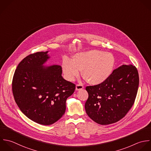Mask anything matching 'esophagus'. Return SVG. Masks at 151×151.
<instances>
[{
  "label": "esophagus",
  "mask_w": 151,
  "mask_h": 151,
  "mask_svg": "<svg viewBox=\"0 0 151 151\" xmlns=\"http://www.w3.org/2000/svg\"><path fill=\"white\" fill-rule=\"evenodd\" d=\"M83 88V86L82 85H76V87H75V89L76 91H79L81 90Z\"/></svg>",
  "instance_id": "esophagus-1"
}]
</instances>
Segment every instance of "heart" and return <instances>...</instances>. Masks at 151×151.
I'll return each mask as SVG.
<instances>
[{"label":"heart","instance_id":"b5f03b06","mask_svg":"<svg viewBox=\"0 0 151 151\" xmlns=\"http://www.w3.org/2000/svg\"><path fill=\"white\" fill-rule=\"evenodd\" d=\"M115 63L111 53L91 50L75 54L72 59L64 58L62 68L65 78L73 81L82 70L83 76L90 84L99 85L111 75Z\"/></svg>","mask_w":151,"mask_h":151}]
</instances>
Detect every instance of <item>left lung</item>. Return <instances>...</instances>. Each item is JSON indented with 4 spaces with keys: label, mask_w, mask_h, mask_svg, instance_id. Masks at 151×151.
<instances>
[{
    "label": "left lung",
    "mask_w": 151,
    "mask_h": 151,
    "mask_svg": "<svg viewBox=\"0 0 151 151\" xmlns=\"http://www.w3.org/2000/svg\"><path fill=\"white\" fill-rule=\"evenodd\" d=\"M139 86L135 66L122 65L103 83L86 88L88 92L85 108L89 117L100 125L115 123L132 106Z\"/></svg>",
    "instance_id": "8db88e82"
}]
</instances>
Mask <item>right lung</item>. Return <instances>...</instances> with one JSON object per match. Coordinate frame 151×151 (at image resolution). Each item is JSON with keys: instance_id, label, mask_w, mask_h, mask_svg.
Returning <instances> with one entry per match:
<instances>
[{"instance_id": "1", "label": "right lung", "mask_w": 151, "mask_h": 151, "mask_svg": "<svg viewBox=\"0 0 151 151\" xmlns=\"http://www.w3.org/2000/svg\"><path fill=\"white\" fill-rule=\"evenodd\" d=\"M49 51L29 55L18 65L12 81L14 101L22 113L43 125L58 121L65 114L66 101L75 85L62 76L60 65L45 66Z\"/></svg>"}]
</instances>
